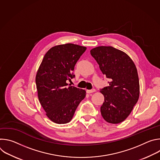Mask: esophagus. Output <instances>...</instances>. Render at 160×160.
I'll list each match as a JSON object with an SVG mask.
<instances>
[{
	"mask_svg": "<svg viewBox=\"0 0 160 160\" xmlns=\"http://www.w3.org/2000/svg\"><path fill=\"white\" fill-rule=\"evenodd\" d=\"M86 92H87V93H88V94H90V93H93V92H96V89H92V90H86Z\"/></svg>",
	"mask_w": 160,
	"mask_h": 160,
	"instance_id": "obj_1",
	"label": "esophagus"
}]
</instances>
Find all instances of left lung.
I'll return each instance as SVG.
<instances>
[{"label": "left lung", "mask_w": 160, "mask_h": 160, "mask_svg": "<svg viewBox=\"0 0 160 160\" xmlns=\"http://www.w3.org/2000/svg\"><path fill=\"white\" fill-rule=\"evenodd\" d=\"M90 54L103 75L110 79L109 86L100 90L104 97L101 115L108 123H121L128 117L139 98L136 66L126 53L111 46L95 48Z\"/></svg>", "instance_id": "left-lung-1"}]
</instances>
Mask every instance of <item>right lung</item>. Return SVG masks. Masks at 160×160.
<instances>
[{"label":"right lung","mask_w":160,"mask_h":160,"mask_svg":"<svg viewBox=\"0 0 160 160\" xmlns=\"http://www.w3.org/2000/svg\"><path fill=\"white\" fill-rule=\"evenodd\" d=\"M83 46L66 43L50 49L45 54L37 71L35 82L38 98L47 117L53 122H70L85 90L68 86L66 81L75 78V66L85 51Z\"/></svg>","instance_id":"add662e5"}]
</instances>
